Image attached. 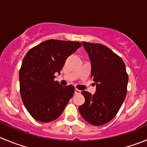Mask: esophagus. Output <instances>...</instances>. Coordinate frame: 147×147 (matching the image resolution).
Segmentation results:
<instances>
[{"label":"esophagus","instance_id":"obj_1","mask_svg":"<svg viewBox=\"0 0 147 147\" xmlns=\"http://www.w3.org/2000/svg\"><path fill=\"white\" fill-rule=\"evenodd\" d=\"M80 94V90H78V89L75 88V94Z\"/></svg>","mask_w":147,"mask_h":147}]
</instances>
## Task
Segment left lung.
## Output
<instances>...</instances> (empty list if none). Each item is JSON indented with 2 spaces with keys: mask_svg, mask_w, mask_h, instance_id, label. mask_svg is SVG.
Wrapping results in <instances>:
<instances>
[{
  "mask_svg": "<svg viewBox=\"0 0 147 147\" xmlns=\"http://www.w3.org/2000/svg\"><path fill=\"white\" fill-rule=\"evenodd\" d=\"M91 64L94 94L82 91L85 103L79 112L86 121L95 126L109 123L117 115L127 94L128 76L123 59L100 43L81 42Z\"/></svg>",
  "mask_w": 147,
  "mask_h": 147,
  "instance_id": "1",
  "label": "left lung"
}]
</instances>
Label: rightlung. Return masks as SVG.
<instances>
[{"mask_svg": "<svg viewBox=\"0 0 147 147\" xmlns=\"http://www.w3.org/2000/svg\"><path fill=\"white\" fill-rule=\"evenodd\" d=\"M79 42L48 40L30 49L20 71L23 104L36 120L49 123L58 118L73 96L75 87L54 81L66 59L81 47Z\"/></svg>", "mask_w": 147, "mask_h": 147, "instance_id": "1", "label": "right lung"}]
</instances>
